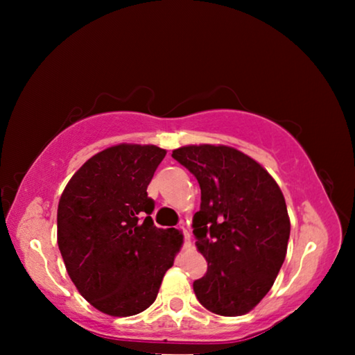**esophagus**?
Masks as SVG:
<instances>
[{"label": "esophagus", "mask_w": 355, "mask_h": 355, "mask_svg": "<svg viewBox=\"0 0 355 355\" xmlns=\"http://www.w3.org/2000/svg\"><path fill=\"white\" fill-rule=\"evenodd\" d=\"M178 230H182V233H183V238H184V248H186V249L191 248V235H189V232L186 230V228H184L183 225H180V227H178Z\"/></svg>", "instance_id": "34e87169"}]
</instances>
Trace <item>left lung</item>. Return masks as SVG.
I'll list each match as a JSON object with an SVG mask.
<instances>
[{
  "label": "left lung",
  "instance_id": "left-lung-1",
  "mask_svg": "<svg viewBox=\"0 0 355 355\" xmlns=\"http://www.w3.org/2000/svg\"><path fill=\"white\" fill-rule=\"evenodd\" d=\"M172 158L202 192L192 233L208 269L192 285L196 296L216 315L248 313L285 261L290 218L284 194L257 161L232 147L188 146L173 150Z\"/></svg>",
  "mask_w": 355,
  "mask_h": 355
}]
</instances>
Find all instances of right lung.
Wrapping results in <instances>:
<instances>
[{
	"instance_id": "1",
	"label": "right lung",
	"mask_w": 355,
	"mask_h": 355,
	"mask_svg": "<svg viewBox=\"0 0 355 355\" xmlns=\"http://www.w3.org/2000/svg\"><path fill=\"white\" fill-rule=\"evenodd\" d=\"M166 156L156 146L120 144L84 163L58 207V245L81 296L111 316L155 302L180 250L175 228H158L147 186Z\"/></svg>"
}]
</instances>
